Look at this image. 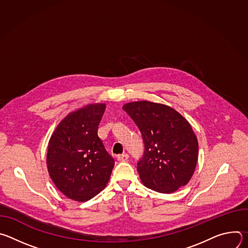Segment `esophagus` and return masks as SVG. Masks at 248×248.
Here are the masks:
<instances>
[{"mask_svg": "<svg viewBox=\"0 0 248 248\" xmlns=\"http://www.w3.org/2000/svg\"><path fill=\"white\" fill-rule=\"evenodd\" d=\"M127 159H128V155L126 153H124V154L118 156V161H120V162H125Z\"/></svg>", "mask_w": 248, "mask_h": 248, "instance_id": "1", "label": "esophagus"}]
</instances>
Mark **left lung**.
<instances>
[{
  "instance_id": "1",
  "label": "left lung",
  "mask_w": 248,
  "mask_h": 248,
  "mask_svg": "<svg viewBox=\"0 0 248 248\" xmlns=\"http://www.w3.org/2000/svg\"><path fill=\"white\" fill-rule=\"evenodd\" d=\"M123 109L143 137L145 151L137 165L141 183L161 193L187 185L198 159V140L188 121L170 106L146 100Z\"/></svg>"
}]
</instances>
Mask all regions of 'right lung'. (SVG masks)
I'll list each match as a JSON object with an SVG mask.
<instances>
[{
    "label": "right lung",
    "instance_id": "add662e5",
    "mask_svg": "<svg viewBox=\"0 0 248 248\" xmlns=\"http://www.w3.org/2000/svg\"><path fill=\"white\" fill-rule=\"evenodd\" d=\"M105 109V103L82 106L64 117L50 137L48 171L69 199L87 201L109 183L115 162L97 134Z\"/></svg>",
    "mask_w": 248,
    "mask_h": 248
}]
</instances>
